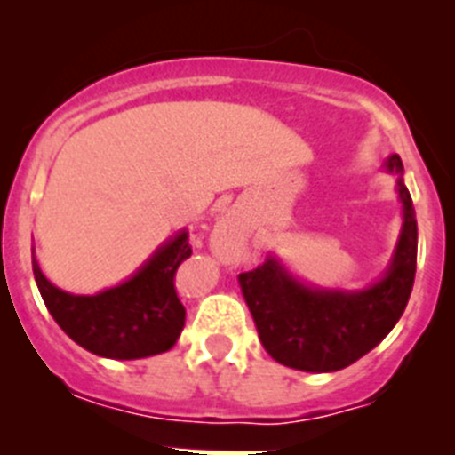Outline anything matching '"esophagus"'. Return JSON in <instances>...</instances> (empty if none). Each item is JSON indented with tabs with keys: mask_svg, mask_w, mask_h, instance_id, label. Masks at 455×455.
Returning a JSON list of instances; mask_svg holds the SVG:
<instances>
[{
	"mask_svg": "<svg viewBox=\"0 0 455 455\" xmlns=\"http://www.w3.org/2000/svg\"><path fill=\"white\" fill-rule=\"evenodd\" d=\"M214 239L220 241V243H225V246H239L241 241H243V232H241V228L236 225V220L225 219L220 220L219 228H216Z\"/></svg>",
	"mask_w": 455,
	"mask_h": 455,
	"instance_id": "obj_1",
	"label": "esophagus"
}]
</instances>
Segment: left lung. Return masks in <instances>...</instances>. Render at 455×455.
Here are the masks:
<instances>
[{"label":"left lung","instance_id":"8db88e82","mask_svg":"<svg viewBox=\"0 0 455 455\" xmlns=\"http://www.w3.org/2000/svg\"><path fill=\"white\" fill-rule=\"evenodd\" d=\"M383 166L396 175L403 223L380 280L364 289L315 287L275 255L239 275L262 347L275 363L309 373L339 371L376 348L403 315L417 271V219L401 156H387Z\"/></svg>","mask_w":455,"mask_h":455}]
</instances>
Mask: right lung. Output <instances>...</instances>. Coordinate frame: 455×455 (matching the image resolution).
Segmentation results:
<instances>
[{
    "instance_id": "add662e5",
    "label": "right lung",
    "mask_w": 455,
    "mask_h": 455,
    "mask_svg": "<svg viewBox=\"0 0 455 455\" xmlns=\"http://www.w3.org/2000/svg\"><path fill=\"white\" fill-rule=\"evenodd\" d=\"M191 257L188 232L180 230L156 248L124 283L92 296L54 287L34 257V277L50 315L79 347L111 360H139L175 347L187 309L172 277Z\"/></svg>"
}]
</instances>
